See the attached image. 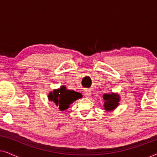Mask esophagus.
I'll list each match as a JSON object with an SVG mask.
<instances>
[{"label": "esophagus", "instance_id": "obj_1", "mask_svg": "<svg viewBox=\"0 0 157 157\" xmlns=\"http://www.w3.org/2000/svg\"><path fill=\"white\" fill-rule=\"evenodd\" d=\"M84 96L86 97H89V96H91V91H90L89 90L86 89L84 91Z\"/></svg>", "mask_w": 157, "mask_h": 157}]
</instances>
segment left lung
<instances>
[{"mask_svg":"<svg viewBox=\"0 0 157 157\" xmlns=\"http://www.w3.org/2000/svg\"><path fill=\"white\" fill-rule=\"evenodd\" d=\"M104 99V109L107 111H111L119 106L120 96L118 94H105L103 96Z\"/></svg>","mask_w":157,"mask_h":157,"instance_id":"left-lung-1","label":"left lung"}]
</instances>
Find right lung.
<instances>
[{
    "instance_id": "add662e5",
    "label": "right lung",
    "mask_w": 157,
    "mask_h": 157,
    "mask_svg": "<svg viewBox=\"0 0 157 157\" xmlns=\"http://www.w3.org/2000/svg\"><path fill=\"white\" fill-rule=\"evenodd\" d=\"M49 101L54 102L61 111L66 110L69 105L81 97V94L74 91L66 89L64 86L53 90L48 94Z\"/></svg>"
}]
</instances>
